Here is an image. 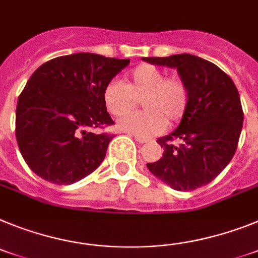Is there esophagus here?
I'll return each instance as SVG.
<instances>
[{
	"label": "esophagus",
	"mask_w": 258,
	"mask_h": 258,
	"mask_svg": "<svg viewBox=\"0 0 258 258\" xmlns=\"http://www.w3.org/2000/svg\"><path fill=\"white\" fill-rule=\"evenodd\" d=\"M134 138H135V140H136V142L139 143V144H143V143H147V142H148V139H145V138H142V136L134 135Z\"/></svg>",
	"instance_id": "1"
}]
</instances>
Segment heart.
Returning a JSON list of instances; mask_svg holds the SVG:
<instances>
[{
    "label": "heart",
    "instance_id": "obj_1",
    "mask_svg": "<svg viewBox=\"0 0 258 258\" xmlns=\"http://www.w3.org/2000/svg\"><path fill=\"white\" fill-rule=\"evenodd\" d=\"M142 100V113H132L118 120L120 131L142 138L160 134L169 124L182 119L188 106V89L182 79L167 78L166 73L153 64H142L124 78L105 86L102 101L114 116L130 113Z\"/></svg>",
    "mask_w": 258,
    "mask_h": 258
}]
</instances>
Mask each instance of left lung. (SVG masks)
Listing matches in <instances>:
<instances>
[{
	"instance_id": "obj_1",
	"label": "left lung",
	"mask_w": 258,
	"mask_h": 258,
	"mask_svg": "<svg viewBox=\"0 0 258 258\" xmlns=\"http://www.w3.org/2000/svg\"><path fill=\"white\" fill-rule=\"evenodd\" d=\"M143 61L176 69L188 89V106L171 134L157 143L162 157L147 163L148 170L175 191H192L208 184L234 157L243 127L239 92L227 74L196 55L149 57ZM172 140H179L174 145Z\"/></svg>"
}]
</instances>
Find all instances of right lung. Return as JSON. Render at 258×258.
Wrapping results in <instances>:
<instances>
[{
    "mask_svg": "<svg viewBox=\"0 0 258 258\" xmlns=\"http://www.w3.org/2000/svg\"><path fill=\"white\" fill-rule=\"evenodd\" d=\"M128 63L74 53L53 58L31 75L18 98L15 135L36 175L54 184H73L101 165L113 135H97L91 128L114 123L102 92Z\"/></svg>",
    "mask_w": 258,
    "mask_h": 258,
    "instance_id": "obj_1",
    "label": "right lung"
}]
</instances>
